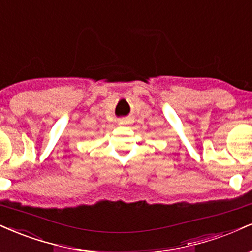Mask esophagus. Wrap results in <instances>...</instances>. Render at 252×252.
<instances>
[{
  "mask_svg": "<svg viewBox=\"0 0 252 252\" xmlns=\"http://www.w3.org/2000/svg\"><path fill=\"white\" fill-rule=\"evenodd\" d=\"M126 120H121V121H120V124H126Z\"/></svg>",
  "mask_w": 252,
  "mask_h": 252,
  "instance_id": "esophagus-1",
  "label": "esophagus"
}]
</instances>
